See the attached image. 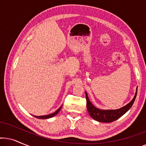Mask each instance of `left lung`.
I'll return each mask as SVG.
<instances>
[{
    "label": "left lung",
    "instance_id": "obj_1",
    "mask_svg": "<svg viewBox=\"0 0 146 146\" xmlns=\"http://www.w3.org/2000/svg\"><path fill=\"white\" fill-rule=\"evenodd\" d=\"M137 91V87L136 88V92H135V96L132 99V100L127 104V105H125V106L117 110H100L97 108H96L90 102V101L88 98V94L86 92H85L88 111L90 115L93 119H94L95 120L98 121L105 123L112 122V121H115L116 119L119 118L121 115H123L125 112H127L129 110V108L132 106L133 104L135 101V98H136Z\"/></svg>",
    "mask_w": 146,
    "mask_h": 146
}]
</instances>
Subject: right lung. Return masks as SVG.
I'll return each mask as SVG.
<instances>
[{"label": "right lung", "instance_id": "obj_1", "mask_svg": "<svg viewBox=\"0 0 146 146\" xmlns=\"http://www.w3.org/2000/svg\"><path fill=\"white\" fill-rule=\"evenodd\" d=\"M62 108V106L60 107L56 111H55V112H54L52 113H51V114H48V115H40V116H36V115H34V117H36V118H39V119H48V118H50V117L54 116V115H56L59 112L60 110Z\"/></svg>", "mask_w": 146, "mask_h": 146}]
</instances>
